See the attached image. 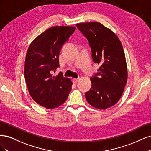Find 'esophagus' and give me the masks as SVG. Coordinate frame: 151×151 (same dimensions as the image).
<instances>
[{
    "label": "esophagus",
    "mask_w": 151,
    "mask_h": 151,
    "mask_svg": "<svg viewBox=\"0 0 151 151\" xmlns=\"http://www.w3.org/2000/svg\"><path fill=\"white\" fill-rule=\"evenodd\" d=\"M80 80L79 78H74V79H73V83H74V84H76L77 82H79Z\"/></svg>",
    "instance_id": "34e87169"
}]
</instances>
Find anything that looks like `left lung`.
Returning <instances> with one entry per match:
<instances>
[{"instance_id": "1", "label": "left lung", "mask_w": 151, "mask_h": 151, "mask_svg": "<svg viewBox=\"0 0 151 151\" xmlns=\"http://www.w3.org/2000/svg\"><path fill=\"white\" fill-rule=\"evenodd\" d=\"M76 26L89 41L93 61L100 65L98 72L91 78L92 86L85 97L91 106L106 109L119 101L127 82L122 45L118 36L100 22H87Z\"/></svg>"}]
</instances>
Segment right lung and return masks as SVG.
<instances>
[{
    "label": "right lung",
    "instance_id": "right-lung-1",
    "mask_svg": "<svg viewBox=\"0 0 151 151\" xmlns=\"http://www.w3.org/2000/svg\"><path fill=\"white\" fill-rule=\"evenodd\" d=\"M76 30L74 26H53L38 36L26 53L24 77L31 98L47 109L64 103L72 89V82L59 73V54L63 44Z\"/></svg>",
    "mask_w": 151,
    "mask_h": 151
}]
</instances>
